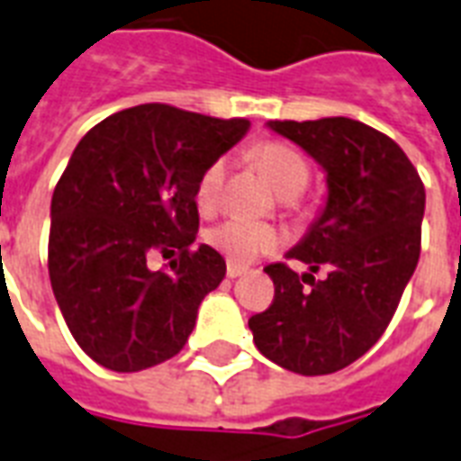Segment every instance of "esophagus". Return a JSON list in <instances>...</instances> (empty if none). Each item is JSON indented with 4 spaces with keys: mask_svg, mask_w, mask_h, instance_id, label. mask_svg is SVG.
Listing matches in <instances>:
<instances>
[{
    "mask_svg": "<svg viewBox=\"0 0 461 461\" xmlns=\"http://www.w3.org/2000/svg\"><path fill=\"white\" fill-rule=\"evenodd\" d=\"M245 272H248V267H243V265H233V262H228L226 275L230 276V279H235V276H243Z\"/></svg>",
    "mask_w": 461,
    "mask_h": 461,
    "instance_id": "esophagus-1",
    "label": "esophagus"
}]
</instances>
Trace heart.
Returning <instances> with one entry per match:
<instances>
[{"label": "heart", "instance_id": "b5f03b06", "mask_svg": "<svg viewBox=\"0 0 461 461\" xmlns=\"http://www.w3.org/2000/svg\"><path fill=\"white\" fill-rule=\"evenodd\" d=\"M252 158L258 160L259 167L265 169V175L284 196L303 192L309 185V162L289 145L276 143V140L259 143L252 148ZM223 175H226V158L213 160L199 175L194 186V199L199 203V209H211L218 202ZM206 240L213 250L221 252L233 265H250L262 255L279 250L284 243L282 233L276 228L245 221V218H228L223 223H218L206 233Z\"/></svg>", "mask_w": 461, "mask_h": 461}]
</instances>
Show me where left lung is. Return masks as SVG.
<instances>
[{
  "instance_id": "left-lung-1",
  "label": "left lung",
  "mask_w": 461,
  "mask_h": 461,
  "mask_svg": "<svg viewBox=\"0 0 461 461\" xmlns=\"http://www.w3.org/2000/svg\"><path fill=\"white\" fill-rule=\"evenodd\" d=\"M325 169L328 202L286 258L325 279L267 265L275 299L248 321L258 349L303 376L333 375L372 348L420 258L425 186L406 152L362 121H269ZM310 286L306 287L305 284Z\"/></svg>"
}]
</instances>
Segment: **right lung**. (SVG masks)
<instances>
[{
	"instance_id": "obj_1",
	"label": "right lung",
	"mask_w": 461,
	"mask_h": 461,
	"mask_svg": "<svg viewBox=\"0 0 461 461\" xmlns=\"http://www.w3.org/2000/svg\"><path fill=\"white\" fill-rule=\"evenodd\" d=\"M248 119L169 104L112 113L77 143L50 202L48 275L72 338L96 365L140 372L185 348L226 259L194 248V186L233 148ZM177 254L152 273L150 254Z\"/></svg>"
}]
</instances>
